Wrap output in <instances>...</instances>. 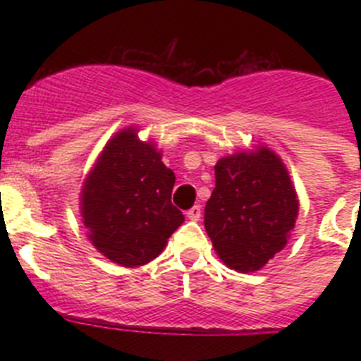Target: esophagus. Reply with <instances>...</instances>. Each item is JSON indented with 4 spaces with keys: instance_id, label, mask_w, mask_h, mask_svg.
I'll list each match as a JSON object with an SVG mask.
<instances>
[{
    "instance_id": "34e87169",
    "label": "esophagus",
    "mask_w": 361,
    "mask_h": 361,
    "mask_svg": "<svg viewBox=\"0 0 361 361\" xmlns=\"http://www.w3.org/2000/svg\"><path fill=\"white\" fill-rule=\"evenodd\" d=\"M200 215H202V208H200L199 204H195V206H193V208H190L186 212V216L190 220H199L200 219Z\"/></svg>"
}]
</instances>
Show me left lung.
Instances as JSON below:
<instances>
[{"mask_svg": "<svg viewBox=\"0 0 361 361\" xmlns=\"http://www.w3.org/2000/svg\"><path fill=\"white\" fill-rule=\"evenodd\" d=\"M298 199L282 161L267 148L235 153L215 166L204 226L228 267L253 273L288 244Z\"/></svg>", "mask_w": 361, "mask_h": 361, "instance_id": "8db88e82", "label": "left lung"}]
</instances>
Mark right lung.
Returning <instances> with one entry per match:
<instances>
[{
  "label": "right lung",
  "mask_w": 361,
  "mask_h": 361,
  "mask_svg": "<svg viewBox=\"0 0 361 361\" xmlns=\"http://www.w3.org/2000/svg\"><path fill=\"white\" fill-rule=\"evenodd\" d=\"M175 175L135 130L104 146L86 178L81 212L92 244L121 266H142L161 255L184 215L171 204Z\"/></svg>",
  "instance_id": "add662e5"
}]
</instances>
